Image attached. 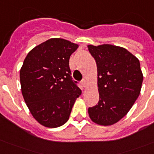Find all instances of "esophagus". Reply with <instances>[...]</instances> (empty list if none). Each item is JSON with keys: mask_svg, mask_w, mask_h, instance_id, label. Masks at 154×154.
Instances as JSON below:
<instances>
[{"mask_svg": "<svg viewBox=\"0 0 154 154\" xmlns=\"http://www.w3.org/2000/svg\"><path fill=\"white\" fill-rule=\"evenodd\" d=\"M82 85H83V87H86L87 85V81L86 79H83L82 81Z\"/></svg>", "mask_w": 154, "mask_h": 154, "instance_id": "1", "label": "esophagus"}]
</instances>
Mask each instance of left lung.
<instances>
[{
    "instance_id": "left-lung-1",
    "label": "left lung",
    "mask_w": 154,
    "mask_h": 154,
    "mask_svg": "<svg viewBox=\"0 0 154 154\" xmlns=\"http://www.w3.org/2000/svg\"><path fill=\"white\" fill-rule=\"evenodd\" d=\"M97 67L99 101L89 107V117L110 125L125 117L141 92L143 82L140 62L127 49L112 45H88Z\"/></svg>"
}]
</instances>
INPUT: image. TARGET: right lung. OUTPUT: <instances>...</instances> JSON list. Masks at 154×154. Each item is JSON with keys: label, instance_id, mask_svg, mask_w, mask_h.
I'll return each mask as SVG.
<instances>
[{"label": "right lung", "instance_id": "1", "mask_svg": "<svg viewBox=\"0 0 154 154\" xmlns=\"http://www.w3.org/2000/svg\"><path fill=\"white\" fill-rule=\"evenodd\" d=\"M77 48L66 40L51 38L32 49L24 60L20 71L23 97L33 117L44 126L65 124L82 94L69 65Z\"/></svg>", "mask_w": 154, "mask_h": 154}]
</instances>
